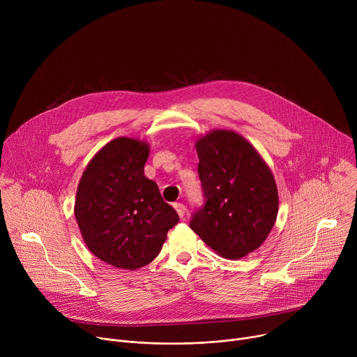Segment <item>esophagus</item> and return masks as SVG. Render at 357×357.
Segmentation results:
<instances>
[{
    "mask_svg": "<svg viewBox=\"0 0 357 357\" xmlns=\"http://www.w3.org/2000/svg\"><path fill=\"white\" fill-rule=\"evenodd\" d=\"M174 208H175L176 213H178L181 218H183V216H185V212H186V206L183 205V203H175Z\"/></svg>",
    "mask_w": 357,
    "mask_h": 357,
    "instance_id": "1",
    "label": "esophagus"
}]
</instances>
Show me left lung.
<instances>
[{"label":"left lung","mask_w":357,"mask_h":357,"mask_svg":"<svg viewBox=\"0 0 357 357\" xmlns=\"http://www.w3.org/2000/svg\"><path fill=\"white\" fill-rule=\"evenodd\" d=\"M205 202L189 227L226 259L259 248L278 213L274 176L259 152L234 131L218 130L196 142Z\"/></svg>","instance_id":"obj_1"}]
</instances>
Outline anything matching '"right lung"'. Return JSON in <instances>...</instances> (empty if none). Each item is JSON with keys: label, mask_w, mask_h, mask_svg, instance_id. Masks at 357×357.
Segmentation results:
<instances>
[{"label": "right lung", "mask_w": 357, "mask_h": 357, "mask_svg": "<svg viewBox=\"0 0 357 357\" xmlns=\"http://www.w3.org/2000/svg\"><path fill=\"white\" fill-rule=\"evenodd\" d=\"M148 144L120 137L101 148L77 186L75 216L89 250L116 268L154 260L179 216L145 178Z\"/></svg>", "instance_id": "obj_1"}]
</instances>
